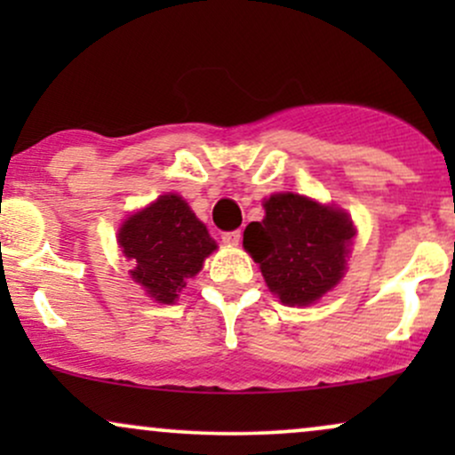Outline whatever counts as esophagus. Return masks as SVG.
Masks as SVG:
<instances>
[{
    "label": "esophagus",
    "mask_w": 455,
    "mask_h": 455,
    "mask_svg": "<svg viewBox=\"0 0 455 455\" xmlns=\"http://www.w3.org/2000/svg\"><path fill=\"white\" fill-rule=\"evenodd\" d=\"M239 239H242V231H227L222 233V242L227 245H237Z\"/></svg>",
    "instance_id": "esophagus-1"
}]
</instances>
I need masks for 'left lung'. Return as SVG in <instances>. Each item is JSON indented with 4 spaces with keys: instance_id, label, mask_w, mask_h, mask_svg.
<instances>
[{
    "instance_id": "left-lung-1",
    "label": "left lung",
    "mask_w": 455,
    "mask_h": 455,
    "mask_svg": "<svg viewBox=\"0 0 455 455\" xmlns=\"http://www.w3.org/2000/svg\"><path fill=\"white\" fill-rule=\"evenodd\" d=\"M263 207V220L245 227L243 248L282 304H315L347 271L353 220L344 210L293 192L271 195Z\"/></svg>"
}]
</instances>
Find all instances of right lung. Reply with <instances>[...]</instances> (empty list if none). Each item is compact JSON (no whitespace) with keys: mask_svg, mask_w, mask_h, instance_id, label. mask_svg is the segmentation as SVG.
<instances>
[{"mask_svg":"<svg viewBox=\"0 0 455 455\" xmlns=\"http://www.w3.org/2000/svg\"><path fill=\"white\" fill-rule=\"evenodd\" d=\"M117 243L134 263L130 271L151 299L175 304L216 242L180 195H162L119 227Z\"/></svg>","mask_w":455,"mask_h":455,"instance_id":"1","label":"right lung"}]
</instances>
